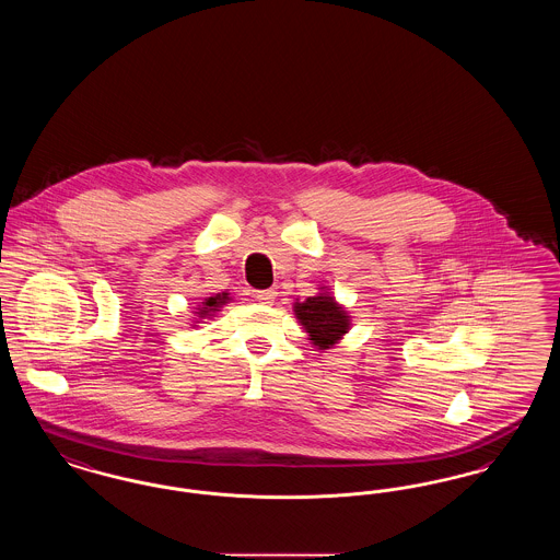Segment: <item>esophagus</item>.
<instances>
[{
	"mask_svg": "<svg viewBox=\"0 0 560 560\" xmlns=\"http://www.w3.org/2000/svg\"><path fill=\"white\" fill-rule=\"evenodd\" d=\"M275 295H277L275 290H258V292L254 293V298H256L258 302H262V304H272Z\"/></svg>",
	"mask_w": 560,
	"mask_h": 560,
	"instance_id": "obj_1",
	"label": "esophagus"
}]
</instances>
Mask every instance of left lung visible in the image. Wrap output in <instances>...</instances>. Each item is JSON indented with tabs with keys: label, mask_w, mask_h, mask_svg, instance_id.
Segmentation results:
<instances>
[{
	"label": "left lung",
	"mask_w": 560,
	"mask_h": 560,
	"mask_svg": "<svg viewBox=\"0 0 560 560\" xmlns=\"http://www.w3.org/2000/svg\"><path fill=\"white\" fill-rule=\"evenodd\" d=\"M295 317L308 331L311 340L320 350L334 347L348 329V315L342 306L327 293L306 298L304 302H295Z\"/></svg>",
	"instance_id": "left-lung-1"
}]
</instances>
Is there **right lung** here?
<instances>
[{"label": "right lung", "instance_id": "add662e5", "mask_svg": "<svg viewBox=\"0 0 560 560\" xmlns=\"http://www.w3.org/2000/svg\"><path fill=\"white\" fill-rule=\"evenodd\" d=\"M229 300V293H218V295H213V298H208L206 302H203V308H199V315L203 317V315H210L213 311H218L220 308V304H224Z\"/></svg>", "mask_w": 560, "mask_h": 560}]
</instances>
